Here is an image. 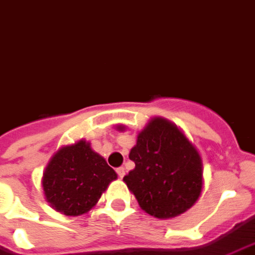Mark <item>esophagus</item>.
<instances>
[{
    "instance_id": "obj_1",
    "label": "esophagus",
    "mask_w": 255,
    "mask_h": 255,
    "mask_svg": "<svg viewBox=\"0 0 255 255\" xmlns=\"http://www.w3.org/2000/svg\"><path fill=\"white\" fill-rule=\"evenodd\" d=\"M125 168H124V167H120V168H117V174H118V176H120V178H124V176H125Z\"/></svg>"
}]
</instances>
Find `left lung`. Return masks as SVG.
<instances>
[{"mask_svg":"<svg viewBox=\"0 0 255 255\" xmlns=\"http://www.w3.org/2000/svg\"><path fill=\"white\" fill-rule=\"evenodd\" d=\"M118 130L125 126L118 125ZM129 159L135 167L124 176L142 211L172 219L190 209L204 189L200 152L175 124L155 117L137 135Z\"/></svg>","mask_w":255,"mask_h":255,"instance_id":"left-lung-1","label":"left lung"}]
</instances>
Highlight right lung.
Returning a JSON list of instances; mask_svg holds the SVG:
<instances>
[{
    "label": "right lung",
    "mask_w": 255,
    "mask_h": 255,
    "mask_svg": "<svg viewBox=\"0 0 255 255\" xmlns=\"http://www.w3.org/2000/svg\"><path fill=\"white\" fill-rule=\"evenodd\" d=\"M117 178L105 157L81 138L54 153L43 171L42 189L54 211L65 216H80L98 204Z\"/></svg>",
    "instance_id": "obj_1"
}]
</instances>
